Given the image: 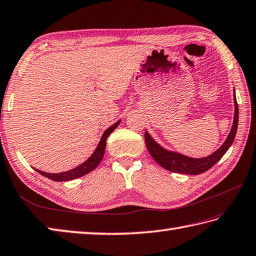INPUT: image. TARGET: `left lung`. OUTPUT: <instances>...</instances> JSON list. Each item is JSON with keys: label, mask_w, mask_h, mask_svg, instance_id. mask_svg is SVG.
Instances as JSON below:
<instances>
[{"label": "left lung", "mask_w": 256, "mask_h": 256, "mask_svg": "<svg viewBox=\"0 0 256 256\" xmlns=\"http://www.w3.org/2000/svg\"><path fill=\"white\" fill-rule=\"evenodd\" d=\"M234 121L231 128V132L228 135L225 142L222 144L221 148H218L216 151L208 155L206 158H193L185 156L181 153L172 152L168 150H165L161 145L156 143L152 138L146 131H145V144L151 156L155 160V162L161 165L162 168L168 170L170 172L175 173H182V174H188V175H198L204 173L205 171L211 168L213 165L216 164L222 158L223 155L226 153L230 146L233 144L235 138V134L238 131V106L236 102V98H235L234 93Z\"/></svg>", "instance_id": "obj_1"}]
</instances>
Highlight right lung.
<instances>
[{
  "label": "right lung",
  "instance_id": "add662e5",
  "mask_svg": "<svg viewBox=\"0 0 256 256\" xmlns=\"http://www.w3.org/2000/svg\"><path fill=\"white\" fill-rule=\"evenodd\" d=\"M120 122L121 121H118L116 123L113 124L112 126H110L108 130H105V132L103 133L102 138H101V141H100V143L98 144V148H95L94 153L84 163L78 165V166L70 170V171L61 172V173H46V172L40 171V170H36V168H35V171L38 172L41 175H43V176L52 180V181H56V182L71 181V180L81 178V176H83V175L93 171V170L96 168L102 161L103 155L105 152V146H106V138H108V135L118 126Z\"/></svg>",
  "mask_w": 256,
  "mask_h": 256
}]
</instances>
